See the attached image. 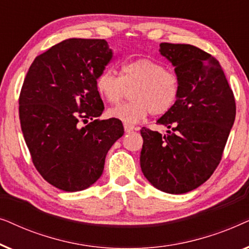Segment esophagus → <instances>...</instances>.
Segmentation results:
<instances>
[{
    "label": "esophagus",
    "instance_id": "esophagus-1",
    "mask_svg": "<svg viewBox=\"0 0 249 249\" xmlns=\"http://www.w3.org/2000/svg\"><path fill=\"white\" fill-rule=\"evenodd\" d=\"M124 131H125V132H131V131L134 130V129H135L134 125L128 124H124Z\"/></svg>",
    "mask_w": 249,
    "mask_h": 249
}]
</instances>
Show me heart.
Segmentation results:
<instances>
[{
  "label": "heart",
  "instance_id": "heart-1",
  "mask_svg": "<svg viewBox=\"0 0 249 249\" xmlns=\"http://www.w3.org/2000/svg\"><path fill=\"white\" fill-rule=\"evenodd\" d=\"M97 93L107 103L117 104L125 96L130 102L108 110L111 118L134 124L151 113L161 117L175 107L180 94V79L173 71L166 70L162 63L142 57L122 66L120 76L105 69L96 78Z\"/></svg>",
  "mask_w": 249,
  "mask_h": 249
}]
</instances>
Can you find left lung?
Listing matches in <instances>:
<instances>
[{
	"mask_svg": "<svg viewBox=\"0 0 249 249\" xmlns=\"http://www.w3.org/2000/svg\"><path fill=\"white\" fill-rule=\"evenodd\" d=\"M175 66L180 94L156 124L169 135L142 128L141 168L155 188L185 194L206 181L222 159L236 118L233 91L215 57L189 44L162 43Z\"/></svg>",
	"mask_w": 249,
	"mask_h": 249,
	"instance_id": "8db88e82",
	"label": "left lung"
}]
</instances>
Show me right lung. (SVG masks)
<instances>
[{
	"mask_svg": "<svg viewBox=\"0 0 249 249\" xmlns=\"http://www.w3.org/2000/svg\"><path fill=\"white\" fill-rule=\"evenodd\" d=\"M111 59L107 40L69 38L37 56L23 80L19 118L32 161L64 192L93 185L124 132L119 119H97L104 104L95 83Z\"/></svg>",
	"mask_w": 249,
	"mask_h": 249,
	"instance_id": "obj_1",
	"label": "right lung"
}]
</instances>
